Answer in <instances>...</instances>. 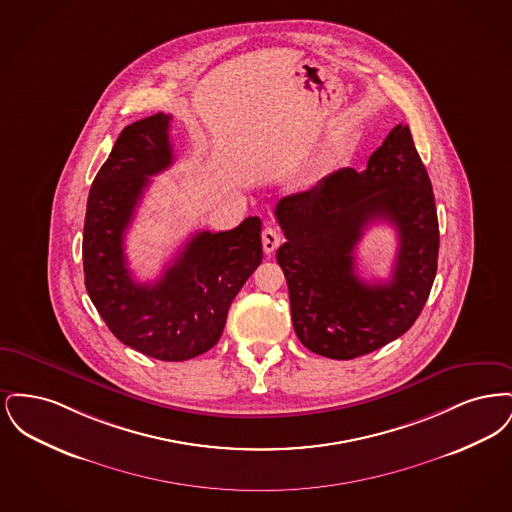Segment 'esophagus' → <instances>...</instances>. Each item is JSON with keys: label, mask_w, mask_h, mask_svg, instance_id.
I'll list each match as a JSON object with an SVG mask.
<instances>
[{"label": "esophagus", "mask_w": 512, "mask_h": 512, "mask_svg": "<svg viewBox=\"0 0 512 512\" xmlns=\"http://www.w3.org/2000/svg\"><path fill=\"white\" fill-rule=\"evenodd\" d=\"M280 232L276 230V228H272V226H267L265 230H263V249H265V253L270 255V253H274V249L280 245Z\"/></svg>", "instance_id": "obj_1"}]
</instances>
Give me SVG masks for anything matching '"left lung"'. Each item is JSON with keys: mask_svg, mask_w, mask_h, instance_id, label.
Segmentation results:
<instances>
[{"mask_svg": "<svg viewBox=\"0 0 512 512\" xmlns=\"http://www.w3.org/2000/svg\"><path fill=\"white\" fill-rule=\"evenodd\" d=\"M295 334L313 353L347 361L403 336L424 309L438 270L432 182L409 126L397 124L363 172L340 169L276 205ZM378 219L396 226L400 249L388 283L354 272V247Z\"/></svg>", "mask_w": 512, "mask_h": 512, "instance_id": "1", "label": "left lung"}]
</instances>
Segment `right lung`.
Wrapping results in <instances>:
<instances>
[{
	"label": "right lung",
	"mask_w": 512,
	"mask_h": 512,
	"mask_svg": "<svg viewBox=\"0 0 512 512\" xmlns=\"http://www.w3.org/2000/svg\"><path fill=\"white\" fill-rule=\"evenodd\" d=\"M171 119L157 113L119 134L90 188L82 259L88 295L117 340L159 361H188L220 340L263 245L261 219L247 217L228 232H197L159 280L132 278L124 234L149 176L172 165Z\"/></svg>",
	"instance_id": "add662e5"
}]
</instances>
